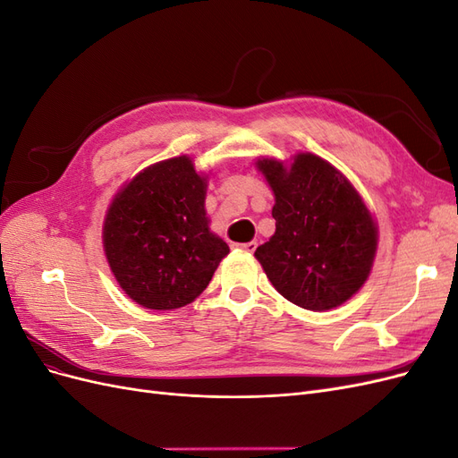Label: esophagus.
I'll use <instances>...</instances> for the list:
<instances>
[{"instance_id":"34e87169","label":"esophagus","mask_w":458,"mask_h":458,"mask_svg":"<svg viewBox=\"0 0 458 458\" xmlns=\"http://www.w3.org/2000/svg\"><path fill=\"white\" fill-rule=\"evenodd\" d=\"M239 248V250H244V252H254L256 250V242L254 241H250V242H242V244H234Z\"/></svg>"}]
</instances>
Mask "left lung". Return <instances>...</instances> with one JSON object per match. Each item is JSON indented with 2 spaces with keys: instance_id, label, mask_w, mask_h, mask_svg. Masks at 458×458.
<instances>
[{
  "instance_id": "obj_1",
  "label": "left lung",
  "mask_w": 458,
  "mask_h": 458,
  "mask_svg": "<svg viewBox=\"0 0 458 458\" xmlns=\"http://www.w3.org/2000/svg\"><path fill=\"white\" fill-rule=\"evenodd\" d=\"M256 168L273 191L275 233L256 259L276 293L310 311H328L357 294L372 271L378 224L338 168L313 152Z\"/></svg>"
}]
</instances>
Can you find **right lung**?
<instances>
[{
    "label": "right lung",
    "instance_id": "obj_1",
    "mask_svg": "<svg viewBox=\"0 0 458 458\" xmlns=\"http://www.w3.org/2000/svg\"><path fill=\"white\" fill-rule=\"evenodd\" d=\"M208 175L189 155L147 165L122 185L103 221V248L116 283L141 308L168 311L195 301L229 254L210 229Z\"/></svg>",
    "mask_w": 458,
    "mask_h": 458
}]
</instances>
